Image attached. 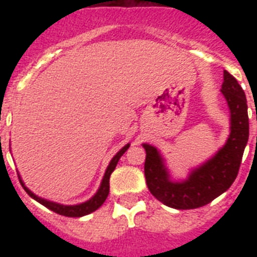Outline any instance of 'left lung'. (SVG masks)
Instances as JSON below:
<instances>
[{"instance_id":"left-lung-1","label":"left lung","mask_w":257,"mask_h":257,"mask_svg":"<svg viewBox=\"0 0 257 257\" xmlns=\"http://www.w3.org/2000/svg\"><path fill=\"white\" fill-rule=\"evenodd\" d=\"M221 93L231 110V133L227 143L211 160L193 169L184 181H172L164 159L155 147L143 144L147 185L155 197L175 209L203 207L227 191L239 173L244 149L249 136V121L245 93L239 82L224 70Z\"/></svg>"}]
</instances>
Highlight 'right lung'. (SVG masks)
<instances>
[{
    "label": "right lung",
    "instance_id": "right-lung-1",
    "mask_svg": "<svg viewBox=\"0 0 257 257\" xmlns=\"http://www.w3.org/2000/svg\"><path fill=\"white\" fill-rule=\"evenodd\" d=\"M128 148H129V144H126L124 148L121 149V151H118V152L116 153V156L113 157L112 160H110L108 168H106V172H105L104 179H102V181H101V185L100 188H98V191H97L96 195L93 196L90 200L85 201V203L77 204V205H62V204H57V203H53V201H48V200L45 199H41V197L36 196L33 192H30L29 189L25 187V184H24V181H22L20 176H18V179H20V183H21V185L26 191V193H28L30 197H33L36 201L42 204L44 207L49 208L50 211L56 212V213H58V215L68 216V217H81V216L92 213V212L98 209V208L104 204V201L106 200V197H108L109 195V177H110L112 172L114 171V168H116L117 163H118V160H120V157L124 155L125 151H126Z\"/></svg>",
    "mask_w": 257,
    "mask_h": 257
}]
</instances>
